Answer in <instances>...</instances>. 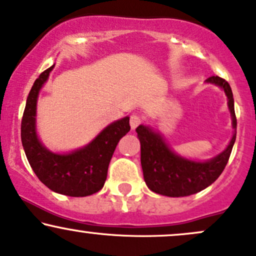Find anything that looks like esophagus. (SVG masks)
<instances>
[{
	"label": "esophagus",
	"mask_w": 256,
	"mask_h": 256,
	"mask_svg": "<svg viewBox=\"0 0 256 256\" xmlns=\"http://www.w3.org/2000/svg\"><path fill=\"white\" fill-rule=\"evenodd\" d=\"M141 122H142V118L138 114H132V115H131V118H130V126H131V128H132V130H134V128H136L137 126H138Z\"/></svg>",
	"instance_id": "34e87169"
}]
</instances>
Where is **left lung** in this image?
<instances>
[{"instance_id": "obj_1", "label": "left lung", "mask_w": 256, "mask_h": 256, "mask_svg": "<svg viewBox=\"0 0 256 256\" xmlns=\"http://www.w3.org/2000/svg\"><path fill=\"white\" fill-rule=\"evenodd\" d=\"M206 82L220 86L228 100V109L234 132L222 153L206 162H194L182 158L170 150L160 134L150 126L136 128L141 142V164L146 184L150 190L166 196H186L200 192L214 184L228 162L237 134L234 100L230 84L220 76L206 78Z\"/></svg>"}]
</instances>
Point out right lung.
<instances>
[{"mask_svg":"<svg viewBox=\"0 0 256 256\" xmlns=\"http://www.w3.org/2000/svg\"><path fill=\"white\" fill-rule=\"evenodd\" d=\"M53 66L41 72L28 96L20 134L25 156L38 180L50 190L69 196H91L104 186L116 144L130 131V118L112 122L84 148L66 154L52 153L38 140L35 116L38 92Z\"/></svg>","mask_w":256,"mask_h":256,"instance_id":"add662e5","label":"right lung"}]
</instances>
